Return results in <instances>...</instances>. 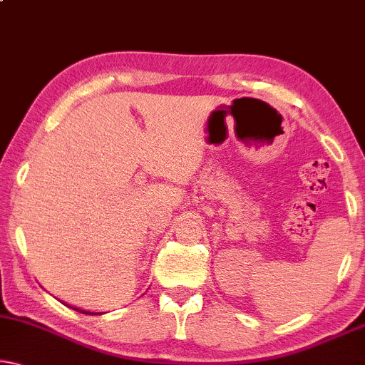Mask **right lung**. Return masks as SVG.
I'll use <instances>...</instances> for the list:
<instances>
[{
	"label": "right lung",
	"instance_id": "obj_1",
	"mask_svg": "<svg viewBox=\"0 0 365 365\" xmlns=\"http://www.w3.org/2000/svg\"><path fill=\"white\" fill-rule=\"evenodd\" d=\"M75 310H78V308H75ZM78 312H81V313H85V315H91V313H89V312H85V310H78Z\"/></svg>",
	"mask_w": 365,
	"mask_h": 365
}]
</instances>
